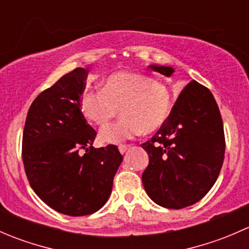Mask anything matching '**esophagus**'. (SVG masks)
Instances as JSON below:
<instances>
[{"mask_svg":"<svg viewBox=\"0 0 249 249\" xmlns=\"http://www.w3.org/2000/svg\"><path fill=\"white\" fill-rule=\"evenodd\" d=\"M130 148V145H126V144H122V145H119V152L122 153V154H124L125 152H126L127 149H129Z\"/></svg>","mask_w":249,"mask_h":249,"instance_id":"34e87169","label":"esophagus"}]
</instances>
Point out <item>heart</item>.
<instances>
[{
  "label": "heart",
  "instance_id": "1",
  "mask_svg": "<svg viewBox=\"0 0 249 249\" xmlns=\"http://www.w3.org/2000/svg\"><path fill=\"white\" fill-rule=\"evenodd\" d=\"M119 108L123 119L102 130L104 143L118 144L143 131L159 130L171 114V92L164 83L147 74L125 71L109 74L102 89L87 90L80 96L82 113L100 127L106 126Z\"/></svg>",
  "mask_w": 249,
  "mask_h": 249
}]
</instances>
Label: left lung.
<instances>
[{"mask_svg": "<svg viewBox=\"0 0 249 249\" xmlns=\"http://www.w3.org/2000/svg\"><path fill=\"white\" fill-rule=\"evenodd\" d=\"M149 67L167 77L173 73L171 67ZM141 147L149 155L142 182L153 201L173 210L200 201L224 161V127L212 92L195 80L188 83L167 122Z\"/></svg>", "mask_w": 249, "mask_h": 249, "instance_id": "obj_1", "label": "left lung"}]
</instances>
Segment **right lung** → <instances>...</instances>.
<instances>
[{
  "label": "right lung",
  "mask_w": 249,
  "mask_h": 249,
  "mask_svg": "<svg viewBox=\"0 0 249 249\" xmlns=\"http://www.w3.org/2000/svg\"><path fill=\"white\" fill-rule=\"evenodd\" d=\"M87 76L88 70L78 67L42 91L22 134L30 185L49 207L72 217L91 214L106 203L123 161L117 145L92 147L96 131L80 110Z\"/></svg>",
  "instance_id": "1"
}]
</instances>
